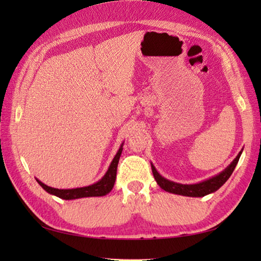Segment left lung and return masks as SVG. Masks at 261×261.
Segmentation results:
<instances>
[{"label":"left lung","mask_w":261,"mask_h":261,"mask_svg":"<svg viewBox=\"0 0 261 261\" xmlns=\"http://www.w3.org/2000/svg\"><path fill=\"white\" fill-rule=\"evenodd\" d=\"M241 153H242V150L238 153V156L233 159V162H232L224 170L221 171L220 174L211 177L208 179L196 182V184H179V182H175L173 180L165 178V177H163L158 173L157 169L154 168V166L152 164H151V169L157 184L162 187L164 191L177 194V195H182V196L203 197L205 195H208L211 193H214L218 191L219 188L230 178V176L232 175V173H233L238 162H239Z\"/></svg>","instance_id":"8db88e82"}]
</instances>
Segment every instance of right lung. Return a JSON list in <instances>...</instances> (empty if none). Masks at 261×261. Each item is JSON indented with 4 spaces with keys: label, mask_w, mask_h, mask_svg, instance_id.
<instances>
[{
    "label": "right lung",
    "mask_w": 261,
    "mask_h": 261,
    "mask_svg": "<svg viewBox=\"0 0 261 261\" xmlns=\"http://www.w3.org/2000/svg\"><path fill=\"white\" fill-rule=\"evenodd\" d=\"M122 150H123V142L121 143L119 150L116 152L112 162H111V165L109 166V169L107 173H105V175L98 181L94 182V184L90 186L69 188V190H58V188L47 186L39 179H37V181L47 193L63 199H76V198H82V197L104 196L112 191V188L114 186L115 178H116V168H118L119 159L122 153Z\"/></svg>",
    "instance_id": "1"
}]
</instances>
